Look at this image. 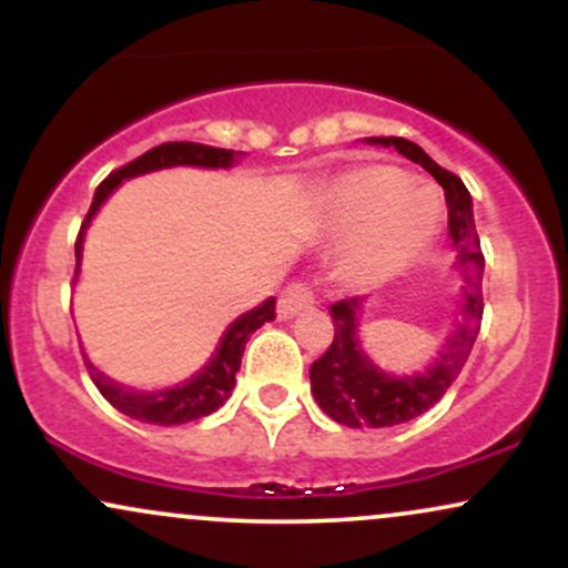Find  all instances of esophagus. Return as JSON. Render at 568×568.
Returning a JSON list of instances; mask_svg holds the SVG:
<instances>
[{"label":"esophagus","instance_id":"34e87169","mask_svg":"<svg viewBox=\"0 0 568 568\" xmlns=\"http://www.w3.org/2000/svg\"><path fill=\"white\" fill-rule=\"evenodd\" d=\"M315 304V293L302 280H296V283H291L288 288L283 291V296H280L277 302V315L283 317V321H288V317L298 315V312L306 310V306Z\"/></svg>","mask_w":568,"mask_h":568}]
</instances>
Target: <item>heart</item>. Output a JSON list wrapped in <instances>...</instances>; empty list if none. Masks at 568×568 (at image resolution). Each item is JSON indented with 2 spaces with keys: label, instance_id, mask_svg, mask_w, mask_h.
Here are the masks:
<instances>
[{
  "label": "heart",
  "instance_id": "obj_1",
  "mask_svg": "<svg viewBox=\"0 0 568 568\" xmlns=\"http://www.w3.org/2000/svg\"><path fill=\"white\" fill-rule=\"evenodd\" d=\"M328 224L344 237L336 262L342 277L355 285L379 283L429 245L440 224V197L400 168L357 165L334 186Z\"/></svg>",
  "mask_w": 568,
  "mask_h": 568
}]
</instances>
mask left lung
I'll list each match as a JSON object with an SVG mask.
<instances>
[{"instance_id": "obj_1", "label": "left lung", "mask_w": 568, "mask_h": 568, "mask_svg": "<svg viewBox=\"0 0 568 568\" xmlns=\"http://www.w3.org/2000/svg\"><path fill=\"white\" fill-rule=\"evenodd\" d=\"M374 143L395 146L403 158L419 162L443 186L448 202V234L459 253L467 285L456 331L433 363L410 374H389L366 355L357 338V312L361 296L342 298L331 304L334 317V342L310 366L312 395L331 419L344 427H389L425 414L446 395L459 371L465 368L470 349L484 321V251L475 230L473 200L462 179L438 162L429 160L422 146L406 139H374Z\"/></svg>"}]
</instances>
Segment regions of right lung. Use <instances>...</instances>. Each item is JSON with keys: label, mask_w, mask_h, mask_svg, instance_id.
Returning <instances> with one entry per match:
<instances>
[{"label": "right lung", "mask_w": 568, "mask_h": 568, "mask_svg": "<svg viewBox=\"0 0 568 568\" xmlns=\"http://www.w3.org/2000/svg\"><path fill=\"white\" fill-rule=\"evenodd\" d=\"M232 160H234L232 149H216V146H205V143H192V141H171V143H160V146L149 149L146 154H141V158L128 162V165L116 168L114 173H109L106 179L98 184L93 205H90L88 216H84L80 226V234H77V243H74L77 266H80V256H82L84 226L90 224V219H93V213L101 207V202L112 194V189H116V184H122V179H133V175L160 171V168H173V165L230 168ZM270 321H275V298H266L262 306L240 315L237 321L226 328V334L221 336L219 349L213 352L207 366H202V371H197L192 379L175 384V387L154 389V393H135V389L122 387V384H116L109 379V376H103L101 371L90 366L88 361H84V366H88V374L98 387V393L106 397L116 410H122V414L133 416V419L139 422H149V425H184V422L202 419V416L213 414V410L224 406L226 397L232 395L234 374L240 371V361H243L247 338H251L253 331L262 328V325Z\"/></svg>", "instance_id": "obj_1"}]
</instances>
